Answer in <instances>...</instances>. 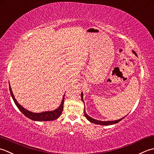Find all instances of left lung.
<instances>
[{"instance_id": "1", "label": "left lung", "mask_w": 154, "mask_h": 154, "mask_svg": "<svg viewBox=\"0 0 154 154\" xmlns=\"http://www.w3.org/2000/svg\"><path fill=\"white\" fill-rule=\"evenodd\" d=\"M133 52L135 54L137 55L136 53L135 52V51H133ZM81 97H82V100L83 102H84V100H83V94H82V93L81 94ZM84 115H85V116H86V118H87V120H88L90 122H92V123H94V124H99V125H112V124H116V123H118V122H120L121 120H123V119H124L125 116H125V117L122 118L120 119V120H114V121H99V120H94V119H93V118H92L91 117H90L89 116H88L87 114L86 113L85 108H84Z\"/></svg>"}]
</instances>
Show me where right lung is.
Listing matches in <instances>:
<instances>
[{
    "instance_id": "add662e5",
    "label": "right lung",
    "mask_w": 154,
    "mask_h": 154,
    "mask_svg": "<svg viewBox=\"0 0 154 154\" xmlns=\"http://www.w3.org/2000/svg\"><path fill=\"white\" fill-rule=\"evenodd\" d=\"M9 86H10V85H9ZM9 89H10V92L11 94L12 98V99H13L16 106H17L18 108L20 109V111L23 113L25 116H26L27 118L31 119V120H34V121L55 120L56 119H57L60 116L62 112V111H63L64 96H63V98H62V101L61 102L60 106H59L58 108L55 109V110L48 111V112H41V113H33V112H31L29 110H27V109L24 108L23 106H20L19 103L17 102V100H16L14 96L13 95V93H12V89H11V86L9 87Z\"/></svg>"
}]
</instances>
